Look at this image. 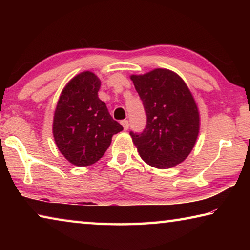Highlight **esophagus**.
<instances>
[{
  "label": "esophagus",
  "instance_id": "1",
  "mask_svg": "<svg viewBox=\"0 0 250 250\" xmlns=\"http://www.w3.org/2000/svg\"><path fill=\"white\" fill-rule=\"evenodd\" d=\"M121 125L124 126L125 130H128L129 129V121L128 120H122L121 121Z\"/></svg>",
  "mask_w": 250,
  "mask_h": 250
}]
</instances>
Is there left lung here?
I'll list each match as a JSON object with an SVG mask.
<instances>
[{"label": "left lung", "instance_id": "1", "mask_svg": "<svg viewBox=\"0 0 250 250\" xmlns=\"http://www.w3.org/2000/svg\"><path fill=\"white\" fill-rule=\"evenodd\" d=\"M146 116L142 132L130 131L142 160L156 168H168L191 153L200 130V115L191 91L179 75L154 69L131 76Z\"/></svg>", "mask_w": 250, "mask_h": 250}]
</instances>
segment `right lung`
<instances>
[{"label": "right lung", "instance_id": "right-lung-1", "mask_svg": "<svg viewBox=\"0 0 250 250\" xmlns=\"http://www.w3.org/2000/svg\"><path fill=\"white\" fill-rule=\"evenodd\" d=\"M99 78L83 71L67 83L55 110V142L75 166L96 163L107 151L112 135L124 130L99 99Z\"/></svg>", "mask_w": 250, "mask_h": 250}]
</instances>
